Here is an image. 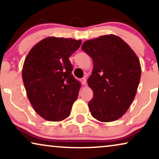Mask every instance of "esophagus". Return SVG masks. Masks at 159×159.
<instances>
[{"label": "esophagus", "instance_id": "1", "mask_svg": "<svg viewBox=\"0 0 159 159\" xmlns=\"http://www.w3.org/2000/svg\"><path fill=\"white\" fill-rule=\"evenodd\" d=\"M80 82H81V83L83 84V85H86V83H87V81H86V78L84 77V78H82L81 80H80Z\"/></svg>", "mask_w": 159, "mask_h": 159}]
</instances>
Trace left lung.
Here are the masks:
<instances>
[{
	"label": "left lung",
	"mask_w": 159,
	"mask_h": 159,
	"mask_svg": "<svg viewBox=\"0 0 159 159\" xmlns=\"http://www.w3.org/2000/svg\"><path fill=\"white\" fill-rule=\"evenodd\" d=\"M82 49L93 61L88 80L93 92L88 103L91 115L102 122L116 121L135 97L141 76L140 61L131 48L114 34L87 40Z\"/></svg>",
	"instance_id": "8db88e82"
}]
</instances>
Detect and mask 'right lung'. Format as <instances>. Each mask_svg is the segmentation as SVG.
I'll return each mask as SVG.
<instances>
[{
    "mask_svg": "<svg viewBox=\"0 0 159 159\" xmlns=\"http://www.w3.org/2000/svg\"><path fill=\"white\" fill-rule=\"evenodd\" d=\"M82 41L48 37L34 45L25 58L22 80L28 99L43 119L59 121L70 115L80 82L74 77L69 58Z\"/></svg>",
    "mask_w": 159,
    "mask_h": 159,
    "instance_id": "right-lung-1",
    "label": "right lung"
}]
</instances>
